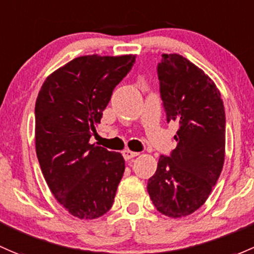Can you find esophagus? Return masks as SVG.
Segmentation results:
<instances>
[{"label": "esophagus", "mask_w": 254, "mask_h": 254, "mask_svg": "<svg viewBox=\"0 0 254 254\" xmlns=\"http://www.w3.org/2000/svg\"><path fill=\"white\" fill-rule=\"evenodd\" d=\"M123 156H124L125 161H130V159L135 158V157L137 156V153H136V152L130 151V149H125V151L123 152Z\"/></svg>", "instance_id": "obj_1"}]
</instances>
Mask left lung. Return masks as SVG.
Listing matches in <instances>:
<instances>
[{
    "label": "left lung",
    "mask_w": 254,
    "mask_h": 254,
    "mask_svg": "<svg viewBox=\"0 0 254 254\" xmlns=\"http://www.w3.org/2000/svg\"><path fill=\"white\" fill-rule=\"evenodd\" d=\"M157 74L167 123L179 124L178 146L159 157L147 191L158 212L181 218L204 203L223 169L225 111L212 79L188 58L163 55Z\"/></svg>",
    "instance_id": "left-lung-1"
}]
</instances>
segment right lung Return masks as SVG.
<instances>
[{"mask_svg":"<svg viewBox=\"0 0 254 254\" xmlns=\"http://www.w3.org/2000/svg\"><path fill=\"white\" fill-rule=\"evenodd\" d=\"M135 58L78 57L51 74L37 96V159L53 196L76 218H100L113 205L125 161L89 141Z\"/></svg>","mask_w":254,"mask_h":254,"instance_id":"obj_1","label":"right lung"}]
</instances>
